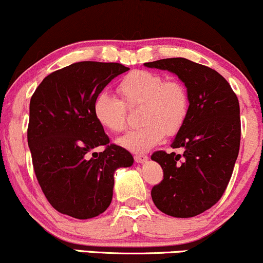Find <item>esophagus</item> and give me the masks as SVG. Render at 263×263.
<instances>
[{
  "label": "esophagus",
  "instance_id": "34e87169",
  "mask_svg": "<svg viewBox=\"0 0 263 263\" xmlns=\"http://www.w3.org/2000/svg\"><path fill=\"white\" fill-rule=\"evenodd\" d=\"M148 159V156L146 155H135V161L137 163H144Z\"/></svg>",
  "mask_w": 263,
  "mask_h": 263
}]
</instances>
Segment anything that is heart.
<instances>
[{
    "mask_svg": "<svg viewBox=\"0 0 263 263\" xmlns=\"http://www.w3.org/2000/svg\"><path fill=\"white\" fill-rule=\"evenodd\" d=\"M117 91L122 100L106 91L98 93L92 114L100 126L110 132H122L128 121V108H140V128L119 140L131 152H146L158 144L165 134L177 135L189 115V92L182 81L165 80L149 70H135L120 80Z\"/></svg>",
    "mask_w": 263,
    "mask_h": 263,
    "instance_id": "1",
    "label": "heart"
}]
</instances>
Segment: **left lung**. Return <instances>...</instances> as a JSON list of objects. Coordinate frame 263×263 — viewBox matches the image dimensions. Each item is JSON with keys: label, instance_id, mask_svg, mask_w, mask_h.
Instances as JSON below:
<instances>
[{"label": "left lung", "instance_id": "obj_1", "mask_svg": "<svg viewBox=\"0 0 263 263\" xmlns=\"http://www.w3.org/2000/svg\"><path fill=\"white\" fill-rule=\"evenodd\" d=\"M148 68L178 75L189 92V115L172 148L157 151L163 179L152 188L153 203L174 218H192L210 209L222 197L234 171L241 138L236 93L214 69L185 58L144 63Z\"/></svg>", "mask_w": 263, "mask_h": 263}]
</instances>
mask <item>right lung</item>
I'll use <instances>...</instances> for the list:
<instances>
[{
	"mask_svg": "<svg viewBox=\"0 0 263 263\" xmlns=\"http://www.w3.org/2000/svg\"><path fill=\"white\" fill-rule=\"evenodd\" d=\"M127 70L120 63H74L45 77L32 95L27 140L33 168L59 213L75 219L100 215L112 200L115 171L134 163L128 151L110 143L92 114L96 95ZM100 145L105 149L89 159Z\"/></svg>",
	"mask_w": 263,
	"mask_h": 263,
	"instance_id": "1",
	"label": "right lung"
}]
</instances>
